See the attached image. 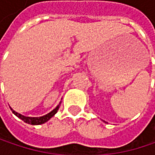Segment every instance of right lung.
I'll list each match as a JSON object with an SVG mask.
<instances>
[{"label":"right lung","mask_w":155,"mask_h":155,"mask_svg":"<svg viewBox=\"0 0 155 155\" xmlns=\"http://www.w3.org/2000/svg\"><path fill=\"white\" fill-rule=\"evenodd\" d=\"M60 104H61V102L56 106V108H54L51 112H49L47 115L42 116V117H26V116H23V115H21V114L16 112L15 110H13L11 107H10V108L12 109V113H13L15 116H17L18 118H20L21 120H23L25 123H28V124H30V125H41V124H44V123L47 122L51 117H53L56 114L57 110L59 109Z\"/></svg>","instance_id":"add662e5"}]
</instances>
